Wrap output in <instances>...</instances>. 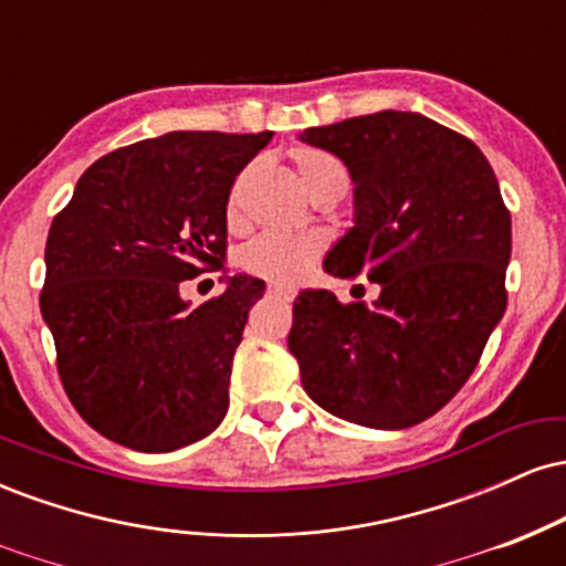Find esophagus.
Masks as SVG:
<instances>
[{"label":"esophagus","instance_id":"34e87169","mask_svg":"<svg viewBox=\"0 0 566 566\" xmlns=\"http://www.w3.org/2000/svg\"><path fill=\"white\" fill-rule=\"evenodd\" d=\"M269 295L282 297V301H292V292H287V290H279V287H271V290H269Z\"/></svg>","mask_w":566,"mask_h":566}]
</instances>
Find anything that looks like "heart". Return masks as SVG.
I'll use <instances>...</instances> for the list:
<instances>
[{"label":"heart","instance_id":"b5f03b06","mask_svg":"<svg viewBox=\"0 0 566 566\" xmlns=\"http://www.w3.org/2000/svg\"><path fill=\"white\" fill-rule=\"evenodd\" d=\"M292 161H295L305 191L314 199H340L346 193L348 172L346 165L335 154L305 146L292 151ZM239 191H242V184L233 186L229 197L231 218L239 212ZM319 255L322 239L314 237V233H261L244 247L239 261H242L247 274L261 276L265 282L276 284V287H295Z\"/></svg>","mask_w":566,"mask_h":566}]
</instances>
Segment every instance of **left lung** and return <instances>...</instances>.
Returning a JSON list of instances; mask_svg holds the SVG:
<instances>
[{
  "instance_id": "8db88e82",
  "label": "left lung",
  "mask_w": 566,
  "mask_h": 566,
  "mask_svg": "<svg viewBox=\"0 0 566 566\" xmlns=\"http://www.w3.org/2000/svg\"><path fill=\"white\" fill-rule=\"evenodd\" d=\"M354 180V229L324 271L367 274L380 297L303 290L290 350L316 405L367 428L423 423L476 369L509 292L511 212L473 140L412 112L311 127Z\"/></svg>"
}]
</instances>
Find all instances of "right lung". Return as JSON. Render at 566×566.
Returning a JSON list of instances; mask_svg holds the SVG:
<instances>
[{
  "instance_id": "right-lung-1",
  "label": "right lung",
  "mask_w": 566,
  "mask_h": 566,
  "mask_svg": "<svg viewBox=\"0 0 566 566\" xmlns=\"http://www.w3.org/2000/svg\"><path fill=\"white\" fill-rule=\"evenodd\" d=\"M271 133H178L116 148L87 167L44 247L42 316L76 412L138 452L212 433L247 314L265 284L229 276L201 305L186 279L223 269L229 197Z\"/></svg>"
}]
</instances>
